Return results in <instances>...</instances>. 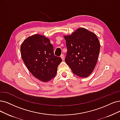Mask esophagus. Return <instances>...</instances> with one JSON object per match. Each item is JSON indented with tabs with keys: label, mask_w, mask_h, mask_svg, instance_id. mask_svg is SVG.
<instances>
[{
	"label": "esophagus",
	"mask_w": 120,
	"mask_h": 120,
	"mask_svg": "<svg viewBox=\"0 0 120 120\" xmlns=\"http://www.w3.org/2000/svg\"><path fill=\"white\" fill-rule=\"evenodd\" d=\"M61 59L62 60H64V58H65V56H64V54H62L61 56Z\"/></svg>",
	"instance_id": "esophagus-1"
}]
</instances>
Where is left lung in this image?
Wrapping results in <instances>:
<instances>
[{"instance_id":"1","label":"left lung","mask_w":120,"mask_h":120,"mask_svg":"<svg viewBox=\"0 0 120 120\" xmlns=\"http://www.w3.org/2000/svg\"><path fill=\"white\" fill-rule=\"evenodd\" d=\"M68 51L65 61L73 73L87 78L94 71L99 54L100 45L97 35L79 28L70 35H64Z\"/></svg>"}]
</instances>
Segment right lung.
<instances>
[{
	"label": "right lung",
	"mask_w": 120,
	"mask_h": 120,
	"mask_svg": "<svg viewBox=\"0 0 120 120\" xmlns=\"http://www.w3.org/2000/svg\"><path fill=\"white\" fill-rule=\"evenodd\" d=\"M21 56L29 71L42 82L55 77L62 59L54 56L49 38L36 34L25 39L21 46Z\"/></svg>",
	"instance_id": "right-lung-1"
}]
</instances>
